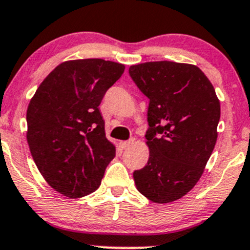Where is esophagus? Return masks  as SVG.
<instances>
[{
    "label": "esophagus",
    "instance_id": "esophagus-1",
    "mask_svg": "<svg viewBox=\"0 0 250 250\" xmlns=\"http://www.w3.org/2000/svg\"><path fill=\"white\" fill-rule=\"evenodd\" d=\"M135 143V139H130V141H123L120 142V146H122V149H127V147H130L132 144Z\"/></svg>",
    "mask_w": 250,
    "mask_h": 250
}]
</instances>
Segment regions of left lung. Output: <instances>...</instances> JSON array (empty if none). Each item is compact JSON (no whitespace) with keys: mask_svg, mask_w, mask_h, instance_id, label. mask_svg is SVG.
<instances>
[{"mask_svg":"<svg viewBox=\"0 0 250 250\" xmlns=\"http://www.w3.org/2000/svg\"><path fill=\"white\" fill-rule=\"evenodd\" d=\"M128 74L149 98V160L133 171L136 187L152 203H173L203 175L218 136L219 100L193 64L146 62L131 65Z\"/></svg>","mask_w":250,"mask_h":250,"instance_id":"left-lung-1","label":"left lung"}]
</instances>
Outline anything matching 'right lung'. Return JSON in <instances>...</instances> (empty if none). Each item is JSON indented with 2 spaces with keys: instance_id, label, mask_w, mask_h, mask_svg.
Instances as JSON below:
<instances>
[{
  "instance_id": "1",
  "label": "right lung",
  "mask_w": 250,
  "mask_h": 250,
  "mask_svg": "<svg viewBox=\"0 0 250 250\" xmlns=\"http://www.w3.org/2000/svg\"><path fill=\"white\" fill-rule=\"evenodd\" d=\"M124 70V64L100 58L65 61L29 101V151L45 181L64 197L95 192L115 156L99 106Z\"/></svg>"
}]
</instances>
